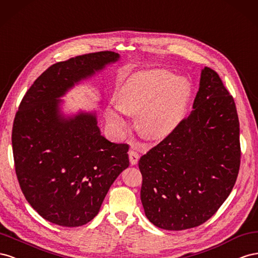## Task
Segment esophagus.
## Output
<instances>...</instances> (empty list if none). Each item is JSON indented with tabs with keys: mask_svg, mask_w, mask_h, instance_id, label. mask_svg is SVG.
Wrapping results in <instances>:
<instances>
[{
	"mask_svg": "<svg viewBox=\"0 0 258 258\" xmlns=\"http://www.w3.org/2000/svg\"><path fill=\"white\" fill-rule=\"evenodd\" d=\"M128 157H130V162H131L132 165L137 164V162H138V160H139V154H138L136 151L130 150Z\"/></svg>",
	"mask_w": 258,
	"mask_h": 258,
	"instance_id": "34e87169",
	"label": "esophagus"
}]
</instances>
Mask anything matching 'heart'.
Wrapping results in <instances>:
<instances>
[{
	"label": "heart",
	"instance_id": "obj_1",
	"mask_svg": "<svg viewBox=\"0 0 258 258\" xmlns=\"http://www.w3.org/2000/svg\"><path fill=\"white\" fill-rule=\"evenodd\" d=\"M117 106L122 111L137 114L141 133L149 139H161L178 126L185 119L190 84L185 78H175L165 69L144 70L131 75L115 93ZM113 124H121V116L108 112Z\"/></svg>",
	"mask_w": 258,
	"mask_h": 258
}]
</instances>
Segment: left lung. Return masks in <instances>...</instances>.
<instances>
[{
    "mask_svg": "<svg viewBox=\"0 0 258 258\" xmlns=\"http://www.w3.org/2000/svg\"><path fill=\"white\" fill-rule=\"evenodd\" d=\"M194 110L139 159L145 214L161 229L185 230L207 222L237 180L240 124L233 97L205 67Z\"/></svg>",
    "mask_w": 258,
    "mask_h": 258,
    "instance_id": "8db88e82",
    "label": "left lung"
}]
</instances>
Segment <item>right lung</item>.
Returning <instances> with one entry per match:
<instances>
[{"label": "right lung", "instance_id": "obj_1", "mask_svg": "<svg viewBox=\"0 0 258 258\" xmlns=\"http://www.w3.org/2000/svg\"><path fill=\"white\" fill-rule=\"evenodd\" d=\"M119 54L105 50L51 64L21 100L12 133L15 171L29 204L48 222L78 227L98 214L115 178L130 165L128 145L101 136L95 113L61 116V97Z\"/></svg>", "mask_w": 258, "mask_h": 258}]
</instances>
